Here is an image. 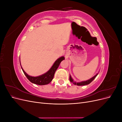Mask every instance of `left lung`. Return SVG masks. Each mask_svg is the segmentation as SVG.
I'll use <instances>...</instances> for the list:
<instances>
[{
  "label": "left lung",
  "mask_w": 122,
  "mask_h": 122,
  "mask_svg": "<svg viewBox=\"0 0 122 122\" xmlns=\"http://www.w3.org/2000/svg\"><path fill=\"white\" fill-rule=\"evenodd\" d=\"M98 75V74H97L95 76H94L93 77H92V78H91L89 80H87L86 81H82V82H74L73 81V79L72 78L71 76L70 75V81H71L72 83H73L75 85H77V86H85V85H87V84H90L92 81H93L95 78Z\"/></svg>",
  "instance_id": "obj_1"
}]
</instances>
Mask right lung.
<instances>
[{
    "instance_id": "obj_1",
    "label": "right lung",
    "mask_w": 122,
    "mask_h": 122,
    "mask_svg": "<svg viewBox=\"0 0 122 122\" xmlns=\"http://www.w3.org/2000/svg\"><path fill=\"white\" fill-rule=\"evenodd\" d=\"M64 60H65V57L64 56H62L58 58L57 60L55 61L53 65L52 66V67L51 68V69L42 75H40L37 77H32L28 75L24 71L22 67L21 68L22 69V71L26 77H27V78L31 82L38 85H40V86H43V85H46L49 83L52 80L55 71H56V70L58 68L61 61H63Z\"/></svg>"
}]
</instances>
